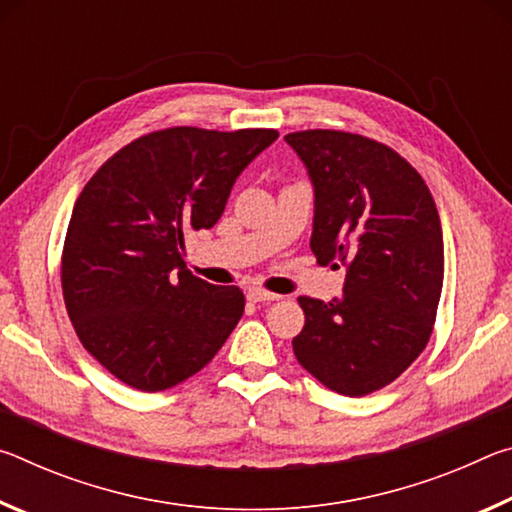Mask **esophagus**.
Returning <instances> with one entry per match:
<instances>
[{"label":"esophagus","instance_id":"esophagus-1","mask_svg":"<svg viewBox=\"0 0 512 512\" xmlns=\"http://www.w3.org/2000/svg\"><path fill=\"white\" fill-rule=\"evenodd\" d=\"M248 300L250 302H273V300H280V296H277V293H268L264 289L253 287V289H248Z\"/></svg>","mask_w":512,"mask_h":512}]
</instances>
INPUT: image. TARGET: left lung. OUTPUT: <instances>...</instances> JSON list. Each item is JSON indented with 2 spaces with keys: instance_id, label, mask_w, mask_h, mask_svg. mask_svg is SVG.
<instances>
[{
  "instance_id": "1",
  "label": "left lung",
  "mask_w": 512,
  "mask_h": 512,
  "mask_svg": "<svg viewBox=\"0 0 512 512\" xmlns=\"http://www.w3.org/2000/svg\"><path fill=\"white\" fill-rule=\"evenodd\" d=\"M284 142L314 189L309 246L345 266L341 298H298L305 327L293 352L329 391L375 393L429 343L445 273L436 203L402 155L368 137L300 131Z\"/></svg>"
}]
</instances>
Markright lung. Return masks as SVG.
<instances>
[{
    "label": "right lung",
    "mask_w": 512,
    "mask_h": 512,
    "mask_svg": "<svg viewBox=\"0 0 512 512\" xmlns=\"http://www.w3.org/2000/svg\"><path fill=\"white\" fill-rule=\"evenodd\" d=\"M277 131L178 126L117 151L83 187L63 248V296L83 348L110 375L158 393L212 361L244 314V293L185 266V237L221 219Z\"/></svg>",
    "instance_id": "obj_1"
}]
</instances>
